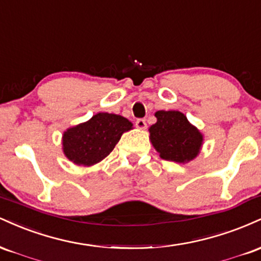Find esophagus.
I'll use <instances>...</instances> for the list:
<instances>
[{"mask_svg":"<svg viewBox=\"0 0 261 261\" xmlns=\"http://www.w3.org/2000/svg\"><path fill=\"white\" fill-rule=\"evenodd\" d=\"M136 127L140 128V130H145L147 127V124H146L145 119H137L136 120Z\"/></svg>","mask_w":261,"mask_h":261,"instance_id":"obj_1","label":"esophagus"}]
</instances>
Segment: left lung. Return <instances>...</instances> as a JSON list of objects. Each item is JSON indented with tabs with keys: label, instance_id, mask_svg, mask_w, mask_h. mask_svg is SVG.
I'll list each match as a JSON object with an SVG mask.
<instances>
[{
	"label": "left lung",
	"instance_id": "left-lung-1",
	"mask_svg": "<svg viewBox=\"0 0 261 261\" xmlns=\"http://www.w3.org/2000/svg\"><path fill=\"white\" fill-rule=\"evenodd\" d=\"M157 122L149 127V139L160 157L176 163H188L201 149L203 136L187 116L176 110H158Z\"/></svg>",
	"mask_w": 261,
	"mask_h": 261
}]
</instances>
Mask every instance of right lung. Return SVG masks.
Masks as SVG:
<instances>
[{
  "label": "right lung",
  "instance_id": "add662e5",
  "mask_svg": "<svg viewBox=\"0 0 261 261\" xmlns=\"http://www.w3.org/2000/svg\"><path fill=\"white\" fill-rule=\"evenodd\" d=\"M133 128V122L116 114L98 113L88 121L67 128L62 136V151L77 166L89 167L107 157Z\"/></svg>",
  "mask_w": 261,
  "mask_h": 261
}]
</instances>
